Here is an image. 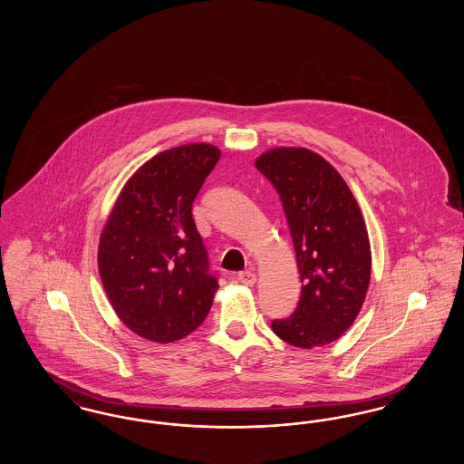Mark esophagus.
<instances>
[{
  "label": "esophagus",
  "instance_id": "1",
  "mask_svg": "<svg viewBox=\"0 0 464 464\" xmlns=\"http://www.w3.org/2000/svg\"><path fill=\"white\" fill-rule=\"evenodd\" d=\"M238 282L243 284V285L252 287V285L257 282V276H256V273H252V271H242V273H238Z\"/></svg>",
  "mask_w": 464,
  "mask_h": 464
}]
</instances>
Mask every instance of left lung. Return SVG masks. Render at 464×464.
<instances>
[{
  "mask_svg": "<svg viewBox=\"0 0 464 464\" xmlns=\"http://www.w3.org/2000/svg\"><path fill=\"white\" fill-rule=\"evenodd\" d=\"M256 167L280 195L303 284L295 311L271 329L295 348L331 344L352 327L371 282L360 207L331 163L304 148L269 150Z\"/></svg>",
  "mask_w": 464,
  "mask_h": 464,
  "instance_id": "left-lung-1",
  "label": "left lung"
}]
</instances>
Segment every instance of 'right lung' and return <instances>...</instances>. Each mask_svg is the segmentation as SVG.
Returning <instances> with one entry per match:
<instances>
[{
    "mask_svg": "<svg viewBox=\"0 0 464 464\" xmlns=\"http://www.w3.org/2000/svg\"><path fill=\"white\" fill-rule=\"evenodd\" d=\"M221 151L186 144L146 161L120 193L99 243V273L120 320L172 343L195 331L219 287L193 219V201Z\"/></svg>",
    "mask_w": 464,
    "mask_h": 464,
    "instance_id": "add662e5",
    "label": "right lung"
}]
</instances>
